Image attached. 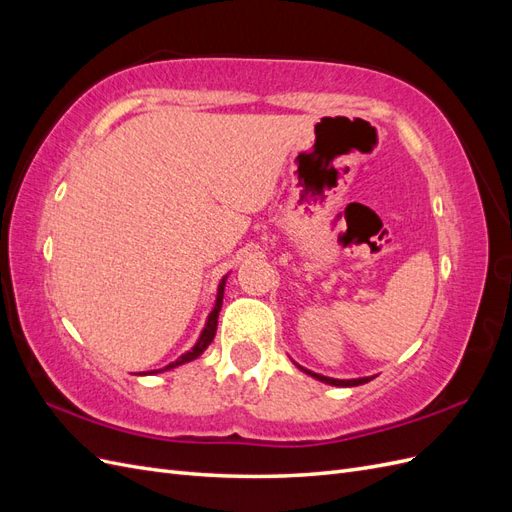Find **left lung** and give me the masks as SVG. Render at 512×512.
I'll list each match as a JSON object with an SVG mask.
<instances>
[{"label": "left lung", "instance_id": "1", "mask_svg": "<svg viewBox=\"0 0 512 512\" xmlns=\"http://www.w3.org/2000/svg\"><path fill=\"white\" fill-rule=\"evenodd\" d=\"M297 365V363H294ZM301 371H305L307 376H312V378H316V380H320V382H324V384H331V386H359V384H365V382H369V380H374L376 376H367V378H352V380H337V378H329V376H322V374H316V371H309V369H305V367H301V365H297Z\"/></svg>", "mask_w": 512, "mask_h": 512}]
</instances>
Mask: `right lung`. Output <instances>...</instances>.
I'll list each match as a JSON object with an SVG mask.
<instances>
[{"label":"right lung","mask_w":512,"mask_h":512,"mask_svg":"<svg viewBox=\"0 0 512 512\" xmlns=\"http://www.w3.org/2000/svg\"><path fill=\"white\" fill-rule=\"evenodd\" d=\"M226 280H228V275L222 277V282H220V286H218V297H215V305H213V309H211V314L207 316V322H205L203 331H200V337L196 339V344H194L188 352H183L177 361L168 363V365L162 367V369L143 371V374H138V376H147V374L153 376V374H160V371L175 369V367H179V365H183V363H190V361L198 359V356L209 348V344L213 342V337H215V331H218V318H220V309H222V301H224V286H226Z\"/></svg>","instance_id":"1"}]
</instances>
